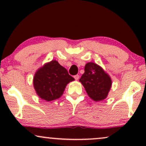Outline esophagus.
Returning <instances> with one entry per match:
<instances>
[{
    "label": "esophagus",
    "instance_id": "34e87169",
    "mask_svg": "<svg viewBox=\"0 0 146 146\" xmlns=\"http://www.w3.org/2000/svg\"><path fill=\"white\" fill-rule=\"evenodd\" d=\"M79 75H75L74 76V79L76 80H78L79 79Z\"/></svg>",
    "mask_w": 146,
    "mask_h": 146
}]
</instances>
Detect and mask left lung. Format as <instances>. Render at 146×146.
Instances as JSON below:
<instances>
[{
  "instance_id": "1",
  "label": "left lung",
  "mask_w": 146,
  "mask_h": 146,
  "mask_svg": "<svg viewBox=\"0 0 146 146\" xmlns=\"http://www.w3.org/2000/svg\"><path fill=\"white\" fill-rule=\"evenodd\" d=\"M80 82L82 84L89 97L96 102L106 98L111 86L109 75L100 66L94 62L86 64L84 73Z\"/></svg>"
}]
</instances>
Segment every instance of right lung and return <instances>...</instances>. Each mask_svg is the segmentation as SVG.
Wrapping results in <instances>:
<instances>
[{"label":"right lung","mask_w":146,"mask_h":146,"mask_svg":"<svg viewBox=\"0 0 146 146\" xmlns=\"http://www.w3.org/2000/svg\"><path fill=\"white\" fill-rule=\"evenodd\" d=\"M73 80L74 78L69 75L65 68L57 61L52 60L38 70L33 84L38 96L50 102L61 97L66 85Z\"/></svg>","instance_id":"right-lung-1"}]
</instances>
